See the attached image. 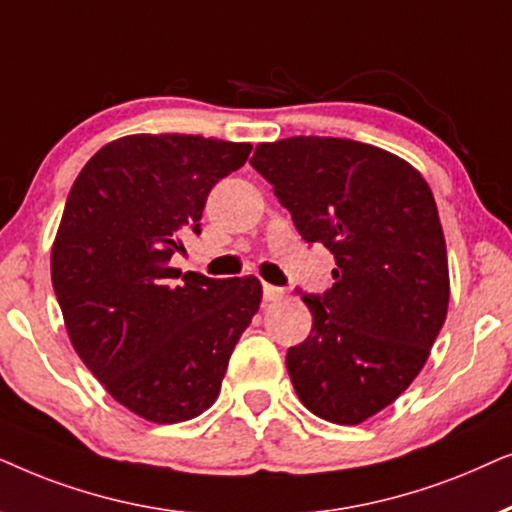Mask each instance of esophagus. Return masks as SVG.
I'll list each match as a JSON object with an SVG mask.
<instances>
[{
  "label": "esophagus",
  "mask_w": 512,
  "mask_h": 512,
  "mask_svg": "<svg viewBox=\"0 0 512 512\" xmlns=\"http://www.w3.org/2000/svg\"><path fill=\"white\" fill-rule=\"evenodd\" d=\"M262 290H264V299H267V302H278V299L285 297V290L283 288H276V285L264 283Z\"/></svg>",
  "instance_id": "esophagus-1"
}]
</instances>
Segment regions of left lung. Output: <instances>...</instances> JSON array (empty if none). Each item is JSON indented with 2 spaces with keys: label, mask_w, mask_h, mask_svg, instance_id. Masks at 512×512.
<instances>
[{
  "label": "left lung",
  "mask_w": 512,
  "mask_h": 512,
  "mask_svg": "<svg viewBox=\"0 0 512 512\" xmlns=\"http://www.w3.org/2000/svg\"><path fill=\"white\" fill-rule=\"evenodd\" d=\"M252 168L274 185L306 243L335 255L332 288L302 295L313 325L285 356L304 407L356 426L407 391L449 306L447 245L417 168L346 138L260 142Z\"/></svg>",
  "instance_id": "8db88e82"
}]
</instances>
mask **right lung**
Masks as SVG:
<instances>
[{
    "instance_id": "1",
    "label": "right lung",
    "mask_w": 512,
    "mask_h": 512,
    "mask_svg": "<svg viewBox=\"0 0 512 512\" xmlns=\"http://www.w3.org/2000/svg\"><path fill=\"white\" fill-rule=\"evenodd\" d=\"M250 142L135 133L107 142L74 180L51 248L70 342L105 391L152 424L199 417L220 395L231 351L260 309L255 276L170 267L217 182Z\"/></svg>"
}]
</instances>
